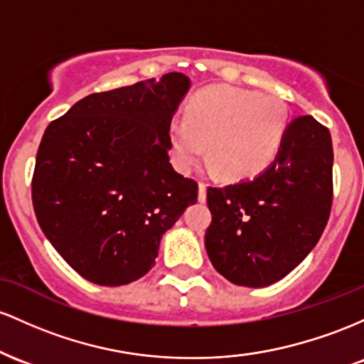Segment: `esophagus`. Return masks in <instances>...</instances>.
I'll return each instance as SVG.
<instances>
[{"label": "esophagus", "mask_w": 364, "mask_h": 364, "mask_svg": "<svg viewBox=\"0 0 364 364\" xmlns=\"http://www.w3.org/2000/svg\"><path fill=\"white\" fill-rule=\"evenodd\" d=\"M198 198H199V201H201V203L206 201V183H204V182H199V196H198Z\"/></svg>", "instance_id": "1"}]
</instances>
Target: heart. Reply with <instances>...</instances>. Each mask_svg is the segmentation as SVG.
<instances>
[{
    "mask_svg": "<svg viewBox=\"0 0 364 364\" xmlns=\"http://www.w3.org/2000/svg\"><path fill=\"white\" fill-rule=\"evenodd\" d=\"M289 129V112L275 96L216 85L196 94L187 106V122L171 124L177 160L191 168L206 154L222 177L242 181L275 160Z\"/></svg>",
    "mask_w": 364,
    "mask_h": 364,
    "instance_id": "obj_1",
    "label": "heart"
}]
</instances>
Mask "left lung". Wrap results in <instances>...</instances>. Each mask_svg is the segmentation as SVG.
Here are the masks:
<instances>
[{
	"instance_id": "obj_1",
	"label": "left lung",
	"mask_w": 364,
	"mask_h": 364,
	"mask_svg": "<svg viewBox=\"0 0 364 364\" xmlns=\"http://www.w3.org/2000/svg\"><path fill=\"white\" fill-rule=\"evenodd\" d=\"M333 149L311 115L289 124L267 170L225 187H208L211 223L204 246L215 270L244 287L289 275L323 234L332 208Z\"/></svg>"
}]
</instances>
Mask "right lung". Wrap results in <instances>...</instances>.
Segmentation results:
<instances>
[{"label":"right lung","instance_id":"right-lung-1","mask_svg":"<svg viewBox=\"0 0 364 364\" xmlns=\"http://www.w3.org/2000/svg\"><path fill=\"white\" fill-rule=\"evenodd\" d=\"M191 87L181 72L94 92L53 120L41 141L32 204L44 235L97 285H125L153 268L163 234L198 182L170 163V124Z\"/></svg>","mask_w":364,"mask_h":364}]
</instances>
